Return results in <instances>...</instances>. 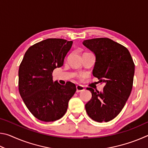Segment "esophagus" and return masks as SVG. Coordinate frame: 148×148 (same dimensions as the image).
Wrapping results in <instances>:
<instances>
[{
  "instance_id": "1",
  "label": "esophagus",
  "mask_w": 148,
  "mask_h": 148,
  "mask_svg": "<svg viewBox=\"0 0 148 148\" xmlns=\"http://www.w3.org/2000/svg\"><path fill=\"white\" fill-rule=\"evenodd\" d=\"M84 89H85L84 87L81 86V85H77V86H76V92H81L82 91H84Z\"/></svg>"
}]
</instances>
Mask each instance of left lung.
Returning a JSON list of instances; mask_svg holds the SVG:
<instances>
[{"label": "left lung", "mask_w": 148, "mask_h": 148, "mask_svg": "<svg viewBox=\"0 0 148 148\" xmlns=\"http://www.w3.org/2000/svg\"><path fill=\"white\" fill-rule=\"evenodd\" d=\"M95 54L92 75L105 83L103 91L87 87L92 94L86 104L88 116L97 122H108L118 115L131 95L134 75V64L129 50L107 38L83 42Z\"/></svg>", "instance_id": "8db88e82"}]
</instances>
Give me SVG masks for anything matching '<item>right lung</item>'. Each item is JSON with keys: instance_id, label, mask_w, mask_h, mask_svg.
<instances>
[{"instance_id": "obj_1", "label": "right lung", "mask_w": 148, "mask_h": 148, "mask_svg": "<svg viewBox=\"0 0 148 148\" xmlns=\"http://www.w3.org/2000/svg\"><path fill=\"white\" fill-rule=\"evenodd\" d=\"M72 41L48 38L27 49L19 69V91L27 108L45 122L61 119L76 87L71 82L61 85L53 81L55 69L62 66Z\"/></svg>"}]
</instances>
